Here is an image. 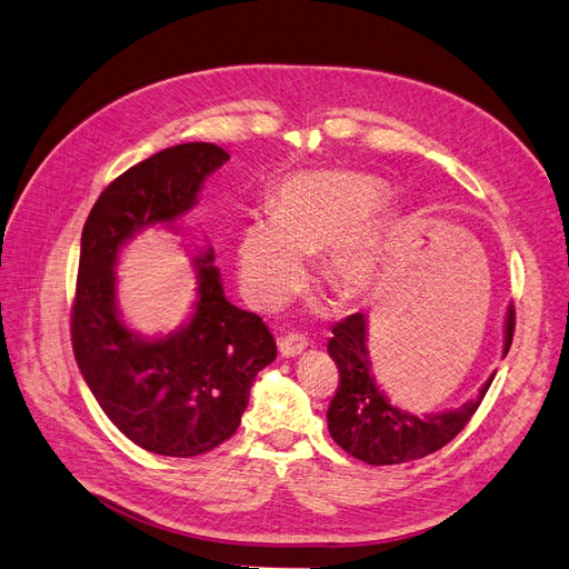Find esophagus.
Listing matches in <instances>:
<instances>
[{
    "instance_id": "obj_1",
    "label": "esophagus",
    "mask_w": 569,
    "mask_h": 569,
    "mask_svg": "<svg viewBox=\"0 0 569 569\" xmlns=\"http://www.w3.org/2000/svg\"><path fill=\"white\" fill-rule=\"evenodd\" d=\"M307 338L300 333H288L279 340V350L283 357H300L307 350Z\"/></svg>"
}]
</instances>
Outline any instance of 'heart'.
<instances>
[{
    "instance_id": "b5f03b06",
    "label": "heart",
    "mask_w": 569,
    "mask_h": 569,
    "mask_svg": "<svg viewBox=\"0 0 569 569\" xmlns=\"http://www.w3.org/2000/svg\"><path fill=\"white\" fill-rule=\"evenodd\" d=\"M378 181L355 172H305L286 179L273 212L254 214L236 246L238 283L252 307L281 309L307 281V254L323 250L328 283L363 296L382 269L388 219Z\"/></svg>"
}]
</instances>
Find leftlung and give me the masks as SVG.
<instances>
[{
	"label": "left lung",
	"mask_w": 569,
	"mask_h": 569,
	"mask_svg": "<svg viewBox=\"0 0 569 569\" xmlns=\"http://www.w3.org/2000/svg\"><path fill=\"white\" fill-rule=\"evenodd\" d=\"M512 331H516V309L510 305L503 328V357L510 350ZM328 355L333 357L340 371L336 397L326 413L328 430L340 449L369 466L416 461L449 445L468 426L497 376L491 373L478 397L468 399L463 407L416 416L395 407L388 395L378 388L371 373L369 347H366V315L361 311L333 326Z\"/></svg>",
	"instance_id": "8db88e82"
}]
</instances>
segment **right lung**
<instances>
[{"instance_id": "obj_1", "label": "right lung", "mask_w": 569, "mask_h": 569, "mask_svg": "<svg viewBox=\"0 0 569 569\" xmlns=\"http://www.w3.org/2000/svg\"><path fill=\"white\" fill-rule=\"evenodd\" d=\"M227 160L224 149L206 141L146 158L103 189L82 229L72 352L113 426L160 456L189 458L222 445L241 423L254 376L277 359L264 321L224 298L212 248L193 258L196 302L174 333L143 338L120 319V248L153 224L174 229Z\"/></svg>"}]
</instances>
